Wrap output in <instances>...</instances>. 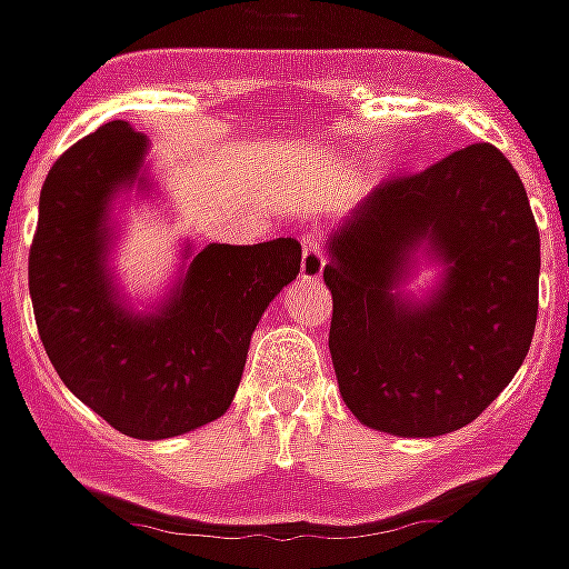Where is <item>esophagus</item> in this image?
<instances>
[{
	"instance_id": "1",
	"label": "esophagus",
	"mask_w": 569,
	"mask_h": 569,
	"mask_svg": "<svg viewBox=\"0 0 569 569\" xmlns=\"http://www.w3.org/2000/svg\"><path fill=\"white\" fill-rule=\"evenodd\" d=\"M303 242V253H300V277L303 280H321V274H325V248H321V242H318V237H312V233H307V237L300 239Z\"/></svg>"
}]
</instances>
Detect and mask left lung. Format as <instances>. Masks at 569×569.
I'll return each mask as SVG.
<instances>
[{
	"label": "left lung",
	"mask_w": 569,
	"mask_h": 569,
	"mask_svg": "<svg viewBox=\"0 0 569 569\" xmlns=\"http://www.w3.org/2000/svg\"><path fill=\"white\" fill-rule=\"evenodd\" d=\"M418 252L446 277L409 301ZM538 274L523 180L491 142L380 183L327 239L330 357L350 412L403 438L477 420L529 353Z\"/></svg>",
	"instance_id": "8db88e82"
}]
</instances>
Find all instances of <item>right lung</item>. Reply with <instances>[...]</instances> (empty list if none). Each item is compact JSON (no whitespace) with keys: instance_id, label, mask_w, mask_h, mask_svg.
<instances>
[{"instance_id":"1","label":"right lung","mask_w":569,"mask_h":569,"mask_svg":"<svg viewBox=\"0 0 569 569\" xmlns=\"http://www.w3.org/2000/svg\"><path fill=\"white\" fill-rule=\"evenodd\" d=\"M149 142L108 122L58 157L40 192L29 289L43 348L72 395L142 441L221 418L242 380L251 332L300 271V244H207L154 312H133L108 269L110 201L146 187Z\"/></svg>"}]
</instances>
